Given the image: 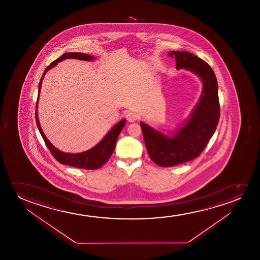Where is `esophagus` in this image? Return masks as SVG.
Instances as JSON below:
<instances>
[{"mask_svg":"<svg viewBox=\"0 0 260 260\" xmlns=\"http://www.w3.org/2000/svg\"><path fill=\"white\" fill-rule=\"evenodd\" d=\"M126 118L128 121H135L138 119V114H136L135 112L129 111L126 114Z\"/></svg>","mask_w":260,"mask_h":260,"instance_id":"34e87169","label":"esophagus"}]
</instances>
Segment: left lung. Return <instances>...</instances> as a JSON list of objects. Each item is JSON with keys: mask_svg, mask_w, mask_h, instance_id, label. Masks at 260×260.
I'll return each instance as SVG.
<instances>
[{"mask_svg": "<svg viewBox=\"0 0 260 260\" xmlns=\"http://www.w3.org/2000/svg\"><path fill=\"white\" fill-rule=\"evenodd\" d=\"M176 68L192 72L203 82V93L185 124L167 136L140 122L151 160L160 167H172L199 156L217 128L220 115L217 78L210 64L187 51H171Z\"/></svg>", "mask_w": 260, "mask_h": 260, "instance_id": "8db88e82", "label": "left lung"}]
</instances>
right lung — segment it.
Masks as SVG:
<instances>
[{
	"label": "right lung",
	"instance_id": "1",
	"mask_svg": "<svg viewBox=\"0 0 260 260\" xmlns=\"http://www.w3.org/2000/svg\"><path fill=\"white\" fill-rule=\"evenodd\" d=\"M67 58H76V59H81V60L91 61L95 57L90 56V55L79 53V52H68V53L63 54L61 57L53 61L43 73L39 83L38 99H39L40 89H41L42 82H43V77H44L45 74L50 70V68L56 67L58 62H61V61L67 59ZM37 103H38V100H37ZM36 109H37V104H36ZM36 124H37L40 133H41L44 142L46 144V146H48V148L50 150L51 154L53 155L54 158L60 164H66L68 166H73V167L85 169V170L100 169V168L103 166L104 164L107 162V160H109V158H110L112 153L114 152V148H115V145H116L118 137L120 135V132H121V129L123 128L125 123H126L125 119H122L121 121H119L117 124L114 125V127L111 128V131H109L107 135L105 136V138L98 145L92 147L91 149L82 152V153H68L61 152L59 150L57 149L48 140L46 136L44 135L43 129L41 128L37 110L36 111Z\"/></svg>",
	"mask_w": 260,
	"mask_h": 260
}]
</instances>
